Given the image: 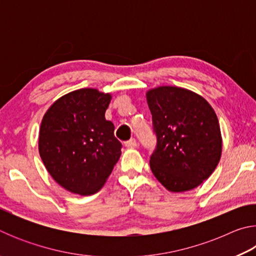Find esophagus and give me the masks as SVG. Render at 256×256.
Instances as JSON below:
<instances>
[{
	"mask_svg": "<svg viewBox=\"0 0 256 256\" xmlns=\"http://www.w3.org/2000/svg\"><path fill=\"white\" fill-rule=\"evenodd\" d=\"M136 146H138V142L136 138H130V140L125 142V146H126V148H136Z\"/></svg>",
	"mask_w": 256,
	"mask_h": 256,
	"instance_id": "esophagus-1",
	"label": "esophagus"
}]
</instances>
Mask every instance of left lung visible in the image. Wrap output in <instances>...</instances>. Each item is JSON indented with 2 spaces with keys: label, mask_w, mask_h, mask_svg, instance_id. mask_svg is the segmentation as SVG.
Segmentation results:
<instances>
[{
  "label": "left lung",
  "mask_w": 256,
  "mask_h": 256,
  "mask_svg": "<svg viewBox=\"0 0 256 256\" xmlns=\"http://www.w3.org/2000/svg\"><path fill=\"white\" fill-rule=\"evenodd\" d=\"M146 100L157 141L150 156L154 175L172 192L196 188L214 172L222 156L214 110L204 98L177 86L150 90Z\"/></svg>",
  "instance_id": "8db88e82"
}]
</instances>
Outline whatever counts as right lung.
Returning a JSON list of instances; mask_svg holds the SVG:
<instances>
[{"instance_id":"obj_1","label":"right lung","mask_w":256,"mask_h":256,"mask_svg":"<svg viewBox=\"0 0 256 256\" xmlns=\"http://www.w3.org/2000/svg\"><path fill=\"white\" fill-rule=\"evenodd\" d=\"M110 94L80 89L56 100L40 131V154L46 170L68 190L82 196L102 188L120 157L122 144L106 120Z\"/></svg>"}]
</instances>
